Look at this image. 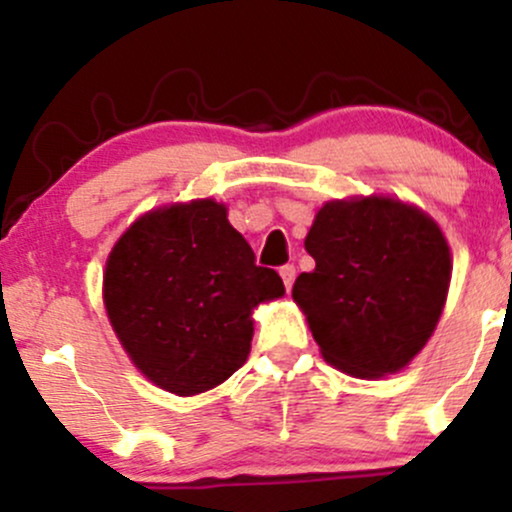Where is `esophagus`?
I'll return each mask as SVG.
<instances>
[{
    "instance_id": "34e87169",
    "label": "esophagus",
    "mask_w": 512,
    "mask_h": 512,
    "mask_svg": "<svg viewBox=\"0 0 512 512\" xmlns=\"http://www.w3.org/2000/svg\"><path fill=\"white\" fill-rule=\"evenodd\" d=\"M279 274H281V279H284L286 291H291L293 279H296V267H293V264H284V267H279Z\"/></svg>"
}]
</instances>
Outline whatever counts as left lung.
<instances>
[{"mask_svg": "<svg viewBox=\"0 0 512 512\" xmlns=\"http://www.w3.org/2000/svg\"><path fill=\"white\" fill-rule=\"evenodd\" d=\"M315 269L293 284L327 363L358 378L397 373L443 313L450 248L424 211L395 199L327 202L305 238Z\"/></svg>", "mask_w": 512, "mask_h": 512, "instance_id": "left-lung-1", "label": "left lung"}]
</instances>
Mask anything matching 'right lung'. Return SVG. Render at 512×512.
I'll use <instances>...</instances> for the list:
<instances>
[{
    "label": "right lung",
    "instance_id": "right-lung-1",
    "mask_svg": "<svg viewBox=\"0 0 512 512\" xmlns=\"http://www.w3.org/2000/svg\"><path fill=\"white\" fill-rule=\"evenodd\" d=\"M103 293L134 366L163 390L190 397L243 366L252 308L284 296V281L257 267L223 204L197 199L134 223L110 252Z\"/></svg>",
    "mask_w": 512,
    "mask_h": 512
}]
</instances>
